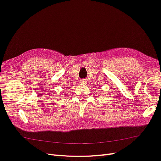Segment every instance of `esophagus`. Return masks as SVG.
<instances>
[{"label":"esophagus","instance_id":"esophagus-1","mask_svg":"<svg viewBox=\"0 0 161 161\" xmlns=\"http://www.w3.org/2000/svg\"><path fill=\"white\" fill-rule=\"evenodd\" d=\"M80 83L82 85H85L86 83V81L85 79H82V80H80Z\"/></svg>","mask_w":161,"mask_h":161}]
</instances>
